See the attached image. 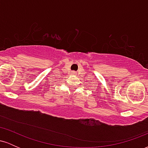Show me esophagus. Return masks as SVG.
<instances>
[{"label": "esophagus", "mask_w": 148, "mask_h": 148, "mask_svg": "<svg viewBox=\"0 0 148 148\" xmlns=\"http://www.w3.org/2000/svg\"><path fill=\"white\" fill-rule=\"evenodd\" d=\"M72 74H76V72H72Z\"/></svg>", "instance_id": "34e87169"}]
</instances>
